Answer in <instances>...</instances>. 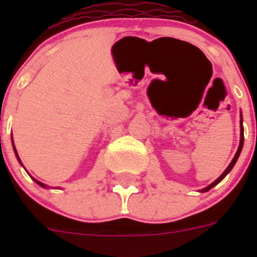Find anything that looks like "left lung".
I'll list each match as a JSON object with an SVG mask.
<instances>
[{
    "instance_id": "1",
    "label": "left lung",
    "mask_w": 257,
    "mask_h": 257,
    "mask_svg": "<svg viewBox=\"0 0 257 257\" xmlns=\"http://www.w3.org/2000/svg\"><path fill=\"white\" fill-rule=\"evenodd\" d=\"M243 126H242V119H240V142H239V147H238V151H237V153H235V156H234V158H233V160H231V162H230V165L228 166V167H226V170L224 172H222L221 175H220V178L219 179H216V180L213 181L212 184H211V185H208L207 188H205V189L202 190V192H207V190H210L211 188L212 187H215V185H216V184H219L220 181L222 180V179L225 178L226 175L229 174V172L231 171V169H233V167H234V165H235V162H237V160H238V157H239V154H240V151H242V147H243Z\"/></svg>"
}]
</instances>
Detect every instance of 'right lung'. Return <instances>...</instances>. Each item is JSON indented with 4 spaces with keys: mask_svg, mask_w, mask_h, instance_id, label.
<instances>
[{
    "mask_svg": "<svg viewBox=\"0 0 257 257\" xmlns=\"http://www.w3.org/2000/svg\"><path fill=\"white\" fill-rule=\"evenodd\" d=\"M14 149H15V147H14ZM15 154H17V157H18V160H19V162H20V158H19V156H18V153H17V149H15ZM35 181H36V183H37V184H38V185H41V187H44V188H47V187H46V185H45V184H42V183H41V181L36 180V179H35Z\"/></svg>",
    "mask_w": 257,
    "mask_h": 257,
    "instance_id": "add662e5",
    "label": "right lung"
}]
</instances>
